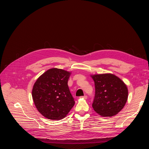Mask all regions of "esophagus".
Returning <instances> with one entry per match:
<instances>
[{
    "label": "esophagus",
    "mask_w": 149,
    "mask_h": 149,
    "mask_svg": "<svg viewBox=\"0 0 149 149\" xmlns=\"http://www.w3.org/2000/svg\"><path fill=\"white\" fill-rule=\"evenodd\" d=\"M81 98H84V99H87V95H84V96H82V97H81Z\"/></svg>",
    "instance_id": "1"
}]
</instances>
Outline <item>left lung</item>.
<instances>
[{
    "mask_svg": "<svg viewBox=\"0 0 149 149\" xmlns=\"http://www.w3.org/2000/svg\"><path fill=\"white\" fill-rule=\"evenodd\" d=\"M95 85L92 104L94 111L103 117H111L119 113L128 98V89L124 82L111 74L91 76Z\"/></svg>",
    "mask_w": 149,
    "mask_h": 149,
    "instance_id": "left-lung-1",
    "label": "left lung"
}]
</instances>
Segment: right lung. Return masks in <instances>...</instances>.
I'll return each mask as SVG.
<instances>
[{"instance_id": "obj_1", "label": "right lung", "mask_w": 149, "mask_h": 149, "mask_svg": "<svg viewBox=\"0 0 149 149\" xmlns=\"http://www.w3.org/2000/svg\"><path fill=\"white\" fill-rule=\"evenodd\" d=\"M71 73L51 68L40 75L32 89V95L38 111L45 117L55 120L64 118L74 105L68 81Z\"/></svg>"}]
</instances>
